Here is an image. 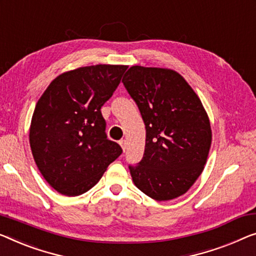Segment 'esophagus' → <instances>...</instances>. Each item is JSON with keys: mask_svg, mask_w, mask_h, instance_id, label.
<instances>
[{"mask_svg": "<svg viewBox=\"0 0 256 256\" xmlns=\"http://www.w3.org/2000/svg\"><path fill=\"white\" fill-rule=\"evenodd\" d=\"M120 144L122 150L125 152V150H126V140H120Z\"/></svg>", "mask_w": 256, "mask_h": 256, "instance_id": "34e87169", "label": "esophagus"}]
</instances>
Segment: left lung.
<instances>
[{
	"label": "left lung",
	"mask_w": 256,
	"mask_h": 256,
	"mask_svg": "<svg viewBox=\"0 0 256 256\" xmlns=\"http://www.w3.org/2000/svg\"><path fill=\"white\" fill-rule=\"evenodd\" d=\"M138 106L146 146L132 180L152 199H176L190 190L207 162L212 128L200 98L178 72L131 66L123 80Z\"/></svg>",
	"instance_id": "8db88e82"
}]
</instances>
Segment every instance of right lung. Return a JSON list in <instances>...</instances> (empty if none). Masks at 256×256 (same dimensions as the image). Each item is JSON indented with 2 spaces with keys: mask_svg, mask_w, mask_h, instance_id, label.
<instances>
[{
  "mask_svg": "<svg viewBox=\"0 0 256 256\" xmlns=\"http://www.w3.org/2000/svg\"><path fill=\"white\" fill-rule=\"evenodd\" d=\"M126 68L98 64L64 72L38 101L30 146L41 174L63 196H77L90 190L123 152L106 138L101 106Z\"/></svg>",
  "mask_w": 256,
  "mask_h": 256,
  "instance_id": "right-lung-1",
  "label": "right lung"
}]
</instances>
